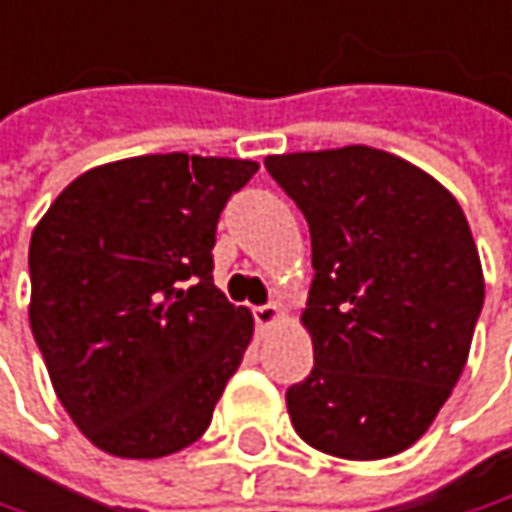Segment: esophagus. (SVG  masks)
Returning <instances> with one entry per match:
<instances>
[{"instance_id": "esophagus-1", "label": "esophagus", "mask_w": 512, "mask_h": 512, "mask_svg": "<svg viewBox=\"0 0 512 512\" xmlns=\"http://www.w3.org/2000/svg\"><path fill=\"white\" fill-rule=\"evenodd\" d=\"M281 319H284V310L278 304H260V307H255V322L260 328H269V325H275Z\"/></svg>"}]
</instances>
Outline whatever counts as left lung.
<instances>
[{"label":"left lung","instance_id":"1","mask_svg":"<svg viewBox=\"0 0 512 512\" xmlns=\"http://www.w3.org/2000/svg\"><path fill=\"white\" fill-rule=\"evenodd\" d=\"M310 225L302 325L313 369L287 390L307 445L381 460L419 440L448 401L484 307V269L457 199L372 146L269 155Z\"/></svg>","mask_w":512,"mask_h":512}]
</instances>
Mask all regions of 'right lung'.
<instances>
[{"label":"right lung","mask_w":512,"mask_h":512,"mask_svg":"<svg viewBox=\"0 0 512 512\" xmlns=\"http://www.w3.org/2000/svg\"><path fill=\"white\" fill-rule=\"evenodd\" d=\"M255 161L140 155L78 175L28 246V322L78 431L125 460L199 440L255 319L213 284L216 222Z\"/></svg>","instance_id":"1"}]
</instances>
